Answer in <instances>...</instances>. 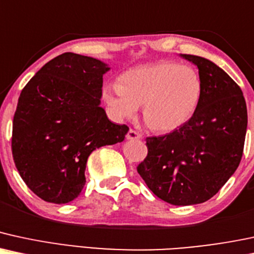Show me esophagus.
Instances as JSON below:
<instances>
[{"instance_id": "esophagus-1", "label": "esophagus", "mask_w": 254, "mask_h": 254, "mask_svg": "<svg viewBox=\"0 0 254 254\" xmlns=\"http://www.w3.org/2000/svg\"><path fill=\"white\" fill-rule=\"evenodd\" d=\"M126 138L128 140H139L140 138H141V134L130 128V129L128 130V133L126 134Z\"/></svg>"}]
</instances>
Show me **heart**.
I'll use <instances>...</instances> for the list:
<instances>
[{"mask_svg": "<svg viewBox=\"0 0 254 254\" xmlns=\"http://www.w3.org/2000/svg\"><path fill=\"white\" fill-rule=\"evenodd\" d=\"M203 82L195 67L174 61L129 68L118 84L103 86L102 98L113 116L132 118L142 106V116L152 129L174 132L186 125L202 98Z\"/></svg>", "mask_w": 254, "mask_h": 254, "instance_id": "heart-1", "label": "heart"}]
</instances>
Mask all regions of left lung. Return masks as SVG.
<instances>
[{
    "instance_id": "obj_1",
    "label": "left lung",
    "mask_w": 254,
    "mask_h": 254,
    "mask_svg": "<svg viewBox=\"0 0 254 254\" xmlns=\"http://www.w3.org/2000/svg\"><path fill=\"white\" fill-rule=\"evenodd\" d=\"M182 57L198 67L201 102L178 129L145 139L147 156L136 170L160 199L190 205L213 197L239 166L247 108L240 86L222 68L202 57Z\"/></svg>"
}]
</instances>
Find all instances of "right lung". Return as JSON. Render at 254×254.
<instances>
[{
	"mask_svg": "<svg viewBox=\"0 0 254 254\" xmlns=\"http://www.w3.org/2000/svg\"><path fill=\"white\" fill-rule=\"evenodd\" d=\"M104 63L66 52L44 65L21 91L13 120L11 152L26 186L50 203H67L85 184L94 150L124 141L126 125L100 107Z\"/></svg>",
	"mask_w": 254,
	"mask_h": 254,
	"instance_id": "obj_1",
	"label": "right lung"
}]
</instances>
